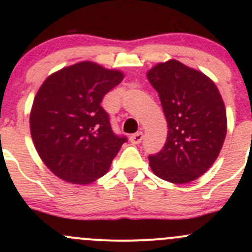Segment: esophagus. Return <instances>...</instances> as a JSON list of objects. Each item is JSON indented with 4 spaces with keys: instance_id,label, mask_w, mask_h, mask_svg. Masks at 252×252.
<instances>
[{
    "instance_id": "1",
    "label": "esophagus",
    "mask_w": 252,
    "mask_h": 252,
    "mask_svg": "<svg viewBox=\"0 0 252 252\" xmlns=\"http://www.w3.org/2000/svg\"><path fill=\"white\" fill-rule=\"evenodd\" d=\"M142 138H144V134H142L141 131H138V133L133 134V135L130 136V142L134 145H138L141 142Z\"/></svg>"
}]
</instances>
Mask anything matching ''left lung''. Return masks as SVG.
I'll list each match as a JSON object with an SVG mask.
<instances>
[{"instance_id":"8db88e82","label":"left lung","mask_w":252,"mask_h":252,"mask_svg":"<svg viewBox=\"0 0 252 252\" xmlns=\"http://www.w3.org/2000/svg\"><path fill=\"white\" fill-rule=\"evenodd\" d=\"M146 77L168 124L166 144L149 156L150 167L169 183L192 182L211 168L224 142L227 113L220 90L204 73L177 60L157 63Z\"/></svg>"}]
</instances>
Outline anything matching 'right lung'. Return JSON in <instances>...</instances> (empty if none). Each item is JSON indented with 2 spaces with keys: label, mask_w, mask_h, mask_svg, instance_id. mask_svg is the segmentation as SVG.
Here are the masks:
<instances>
[{
  "label": "right lung",
  "mask_w": 252,
  "mask_h": 252,
  "mask_svg": "<svg viewBox=\"0 0 252 252\" xmlns=\"http://www.w3.org/2000/svg\"><path fill=\"white\" fill-rule=\"evenodd\" d=\"M123 72L90 61L48 75L35 95L30 133L45 166L64 182L86 185L105 175L126 139L112 130L101 107Z\"/></svg>",
  "instance_id": "right-lung-1"
}]
</instances>
